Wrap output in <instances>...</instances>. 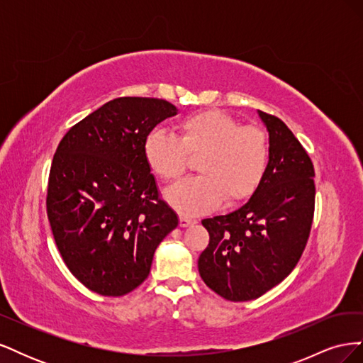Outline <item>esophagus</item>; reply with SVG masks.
<instances>
[{
    "mask_svg": "<svg viewBox=\"0 0 363 363\" xmlns=\"http://www.w3.org/2000/svg\"><path fill=\"white\" fill-rule=\"evenodd\" d=\"M196 221L195 219H191L188 216H180V227H189V225H194Z\"/></svg>",
    "mask_w": 363,
    "mask_h": 363,
    "instance_id": "1",
    "label": "esophagus"
}]
</instances>
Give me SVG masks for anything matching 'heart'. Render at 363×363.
I'll return each mask as SVG.
<instances>
[{
  "mask_svg": "<svg viewBox=\"0 0 363 363\" xmlns=\"http://www.w3.org/2000/svg\"><path fill=\"white\" fill-rule=\"evenodd\" d=\"M177 136L152 130L142 155L162 180H177L199 157L201 175L183 180L164 194L182 215L196 216L213 211L225 199L228 204L244 201L257 191L265 177L269 147L267 135L256 125H239L218 108L194 112L175 124Z\"/></svg>",
  "mask_w": 363,
  "mask_h": 363,
  "instance_id": "b5f03b06",
  "label": "heart"
}]
</instances>
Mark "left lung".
<instances>
[{
	"instance_id": "left-lung-1",
	"label": "left lung",
	"mask_w": 363,
	"mask_h": 363,
	"mask_svg": "<svg viewBox=\"0 0 363 363\" xmlns=\"http://www.w3.org/2000/svg\"><path fill=\"white\" fill-rule=\"evenodd\" d=\"M269 136L265 177L250 200L228 215L203 219L208 245L199 271L230 301H248L286 279L309 239L315 169L306 150L277 116L257 111Z\"/></svg>"
}]
</instances>
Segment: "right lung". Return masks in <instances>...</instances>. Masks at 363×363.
I'll return each instance as SVG.
<instances>
[{
    "label": "right lung",
    "instance_id": "add662e5",
    "mask_svg": "<svg viewBox=\"0 0 363 363\" xmlns=\"http://www.w3.org/2000/svg\"><path fill=\"white\" fill-rule=\"evenodd\" d=\"M177 112L159 98H116L60 140L47 213L63 262L87 289L106 296L136 289L157 245L179 225L142 155L147 135Z\"/></svg>",
    "mask_w": 363,
    "mask_h": 363
}]
</instances>
